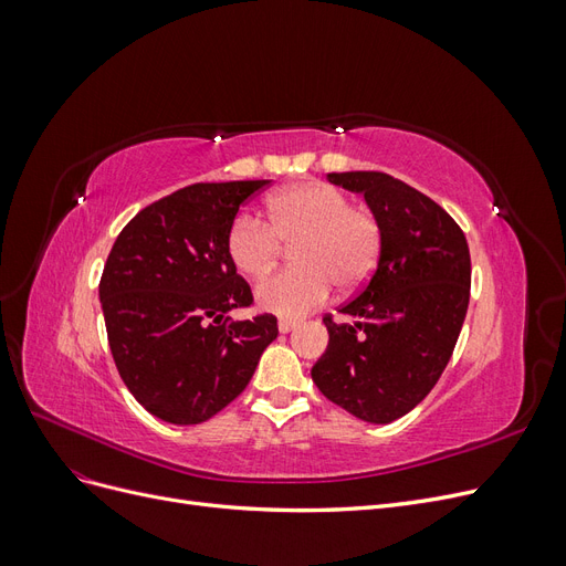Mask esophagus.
I'll use <instances>...</instances> for the list:
<instances>
[{
	"instance_id": "esophagus-1",
	"label": "esophagus",
	"mask_w": 566,
	"mask_h": 566,
	"mask_svg": "<svg viewBox=\"0 0 566 566\" xmlns=\"http://www.w3.org/2000/svg\"><path fill=\"white\" fill-rule=\"evenodd\" d=\"M297 328V321H290V318H281L279 321V331L281 333H290V331H295Z\"/></svg>"
}]
</instances>
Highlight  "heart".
Segmentation results:
<instances>
[{"label": "heart", "instance_id": "1", "mask_svg": "<svg viewBox=\"0 0 566 566\" xmlns=\"http://www.w3.org/2000/svg\"><path fill=\"white\" fill-rule=\"evenodd\" d=\"M269 221L241 212L229 227L227 254L243 276L260 281L276 266L281 243L293 247L297 266L256 287L262 310L302 316L339 290L364 285L378 264L382 231L368 210L352 208L339 188L321 181L290 186L269 198Z\"/></svg>", "mask_w": 566, "mask_h": 566}]
</instances>
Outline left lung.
Listing matches in <instances>:
<instances>
[{
    "mask_svg": "<svg viewBox=\"0 0 566 566\" xmlns=\"http://www.w3.org/2000/svg\"><path fill=\"white\" fill-rule=\"evenodd\" d=\"M331 184L364 193L382 231L370 281L323 316L328 349L312 368L325 399L366 422L413 410L447 368L470 304L465 233L439 205L385 172H331Z\"/></svg>",
    "mask_w": 566,
    "mask_h": 566,
    "instance_id": "8db88e82",
    "label": "left lung"
}]
</instances>
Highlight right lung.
I'll use <instances>...</instances> for the list:
<instances>
[{
  "instance_id": "right-lung-1",
  "label": "right lung",
  "mask_w": 566,
  "mask_h": 566,
  "mask_svg": "<svg viewBox=\"0 0 566 566\" xmlns=\"http://www.w3.org/2000/svg\"><path fill=\"white\" fill-rule=\"evenodd\" d=\"M269 186L193 184L119 231L98 283L119 378L150 416L198 424L241 394L279 335L276 316L233 321L252 290L227 254L238 208Z\"/></svg>"
}]
</instances>
